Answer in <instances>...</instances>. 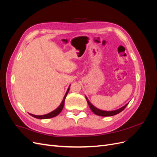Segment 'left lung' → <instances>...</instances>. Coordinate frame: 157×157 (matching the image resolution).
<instances>
[{"instance_id":"8db88e82","label":"left lung","mask_w":157,"mask_h":157,"mask_svg":"<svg viewBox=\"0 0 157 157\" xmlns=\"http://www.w3.org/2000/svg\"><path fill=\"white\" fill-rule=\"evenodd\" d=\"M86 100H87L88 105H89L90 109H91V110H92V111L94 114H96V115H99V116H101V117H111V116L117 115V114H118L119 113H121L122 111L124 110V109L126 108V107L128 105V103L127 104H126L124 106H123V107H122L121 108L118 109H117V110L107 111L100 110V109H99L96 108V107H94L92 105V104L90 102V101L88 100V99L86 98Z\"/></svg>"}]
</instances>
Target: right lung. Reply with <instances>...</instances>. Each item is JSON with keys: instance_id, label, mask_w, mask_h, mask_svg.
Segmentation results:
<instances>
[{"instance_id": "add662e5", "label": "right lung", "mask_w": 157, "mask_h": 157, "mask_svg": "<svg viewBox=\"0 0 157 157\" xmlns=\"http://www.w3.org/2000/svg\"><path fill=\"white\" fill-rule=\"evenodd\" d=\"M69 89H70V86H69V88H68V89L67 90V92H66L65 96H64V98L63 99L62 101H61V104L59 105V106L57 109H56L55 110H54L53 111H52V112H50V113H49L48 114H46V115H33V114H31V113H29V115H31L33 117L36 118H39V119H47V118H53V117H56L57 115H58L59 114L61 113V111H62V109L63 108L64 103H65V98H66V96H67V94H68V92L69 91Z\"/></svg>"}]
</instances>
